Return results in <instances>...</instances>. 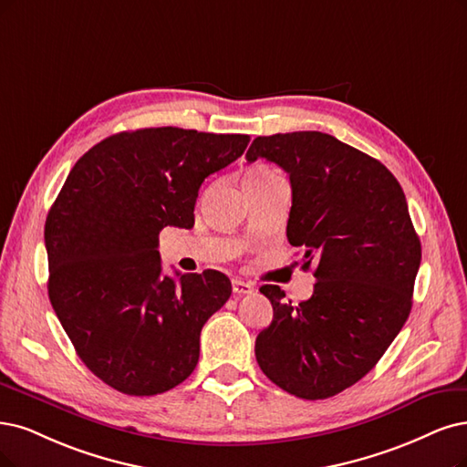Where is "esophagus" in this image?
<instances>
[{
	"instance_id": "34e87169",
	"label": "esophagus",
	"mask_w": 467,
	"mask_h": 467,
	"mask_svg": "<svg viewBox=\"0 0 467 467\" xmlns=\"http://www.w3.org/2000/svg\"><path fill=\"white\" fill-rule=\"evenodd\" d=\"M233 292H234L236 296H246V295H252V292H254V285H252V283H246V281L234 279V281H233Z\"/></svg>"
}]
</instances>
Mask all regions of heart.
Instances as JSON below:
<instances>
[{"label": "heart", "mask_w": 467, "mask_h": 467, "mask_svg": "<svg viewBox=\"0 0 467 467\" xmlns=\"http://www.w3.org/2000/svg\"><path fill=\"white\" fill-rule=\"evenodd\" d=\"M271 175H275V172H271L267 169H255L246 177V181H257V179H265V177H271Z\"/></svg>", "instance_id": "1"}]
</instances>
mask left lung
<instances>
[{
  "mask_svg": "<svg viewBox=\"0 0 467 467\" xmlns=\"http://www.w3.org/2000/svg\"><path fill=\"white\" fill-rule=\"evenodd\" d=\"M290 177L288 243L316 264L314 295L285 302L264 285L273 321L255 338V359L283 390L304 400L342 392L368 375L404 327L421 244L404 190L368 153L335 136L302 130L257 136L246 151Z\"/></svg>",
  "mask_w": 467,
  "mask_h": 467,
  "instance_id": "left-lung-1",
  "label": "left lung"
}]
</instances>
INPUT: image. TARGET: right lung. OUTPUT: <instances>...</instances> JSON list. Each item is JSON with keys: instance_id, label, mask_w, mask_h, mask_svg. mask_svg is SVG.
<instances>
[{"instance_id": "add662e5", "label": "right lung", "mask_w": 467, "mask_h": 467, "mask_svg": "<svg viewBox=\"0 0 467 467\" xmlns=\"http://www.w3.org/2000/svg\"><path fill=\"white\" fill-rule=\"evenodd\" d=\"M248 134L177 127L113 134L86 151L47 213V295L78 358L111 389L161 394L200 358L233 286L215 269L161 275L160 231L194 227L198 190Z\"/></svg>"}]
</instances>
